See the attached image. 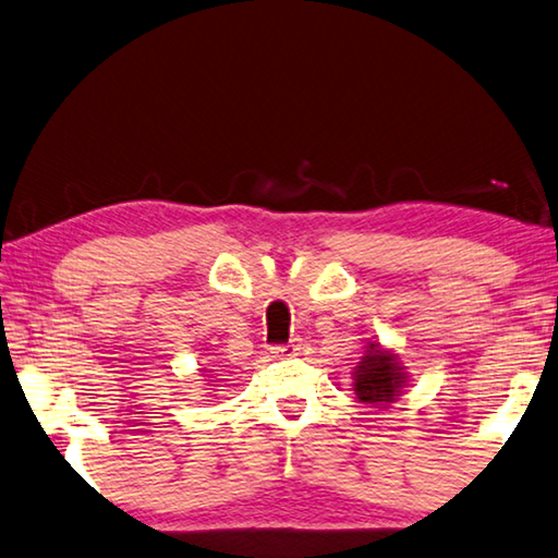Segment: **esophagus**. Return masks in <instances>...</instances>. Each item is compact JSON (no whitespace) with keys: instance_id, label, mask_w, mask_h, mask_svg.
Segmentation results:
<instances>
[{"instance_id":"esophagus-1","label":"esophagus","mask_w":558,"mask_h":558,"mask_svg":"<svg viewBox=\"0 0 558 558\" xmlns=\"http://www.w3.org/2000/svg\"><path fill=\"white\" fill-rule=\"evenodd\" d=\"M300 349H302L300 339H290L288 344H276V347H270V352L276 354V356H298V354H300Z\"/></svg>"}]
</instances>
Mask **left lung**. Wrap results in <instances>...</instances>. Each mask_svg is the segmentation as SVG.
Masks as SVG:
<instances>
[{
  "label": "left lung",
  "instance_id": "8db88e82",
  "mask_svg": "<svg viewBox=\"0 0 558 558\" xmlns=\"http://www.w3.org/2000/svg\"><path fill=\"white\" fill-rule=\"evenodd\" d=\"M405 384L403 366L379 344L366 347V354L354 369V391L362 403H391Z\"/></svg>",
  "mask_w": 558,
  "mask_h": 558
}]
</instances>
